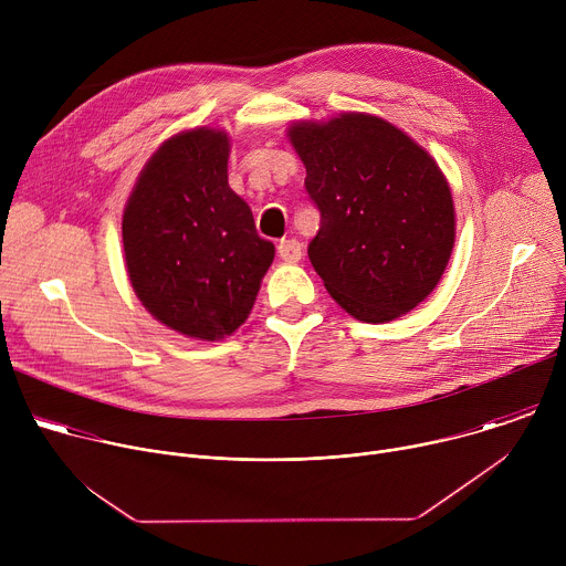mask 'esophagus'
<instances>
[{
    "instance_id": "1",
    "label": "esophagus",
    "mask_w": 566,
    "mask_h": 566,
    "mask_svg": "<svg viewBox=\"0 0 566 566\" xmlns=\"http://www.w3.org/2000/svg\"><path fill=\"white\" fill-rule=\"evenodd\" d=\"M277 253H280V258H282L284 262H289V264L300 262V260H302V247H300V241H295V239H282L280 244H277Z\"/></svg>"
}]
</instances>
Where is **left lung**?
<instances>
[{"mask_svg":"<svg viewBox=\"0 0 566 566\" xmlns=\"http://www.w3.org/2000/svg\"><path fill=\"white\" fill-rule=\"evenodd\" d=\"M319 208L308 260L356 319H396L439 284L454 249V201L437 160L389 120L345 112L286 129Z\"/></svg>","mask_w":566,"mask_h":566,"instance_id":"obj_1","label":"left lung"}]
</instances>
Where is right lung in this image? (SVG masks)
Instances as JSON below:
<instances>
[{
	"mask_svg": "<svg viewBox=\"0 0 566 566\" xmlns=\"http://www.w3.org/2000/svg\"><path fill=\"white\" fill-rule=\"evenodd\" d=\"M230 136L184 129L143 166L123 212L125 269L140 304L186 338L234 334L258 300L275 247L228 186Z\"/></svg>",
	"mask_w": 566,
	"mask_h": 566,
	"instance_id": "right-lung-1",
	"label": "right lung"
}]
</instances>
